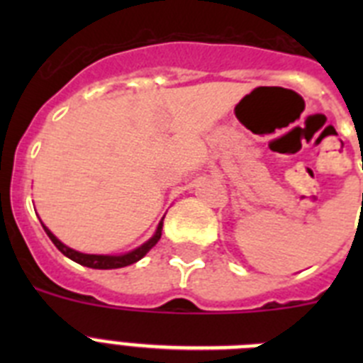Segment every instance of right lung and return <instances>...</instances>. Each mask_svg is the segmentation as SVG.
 Instances as JSON below:
<instances>
[{"instance_id": "1", "label": "right lung", "mask_w": 363, "mask_h": 363, "mask_svg": "<svg viewBox=\"0 0 363 363\" xmlns=\"http://www.w3.org/2000/svg\"><path fill=\"white\" fill-rule=\"evenodd\" d=\"M162 225L163 223H160L158 225V230H156V234H154L152 238L149 240L147 243H143L142 247H138V249H134V251L127 252V255H121V256H104V255H83V252H78L74 251V249H70V247L63 245L60 240L54 236L52 233H50L47 227L43 225L45 233L49 234V238L52 240L54 245L60 249V251L63 252V255L67 256V258H70L72 262H76V264L79 265H85V267H92V269H120V267H127V265L130 264H136L138 259H142L143 256L147 255V252L152 249L156 243H158L160 236H162Z\"/></svg>"}]
</instances>
